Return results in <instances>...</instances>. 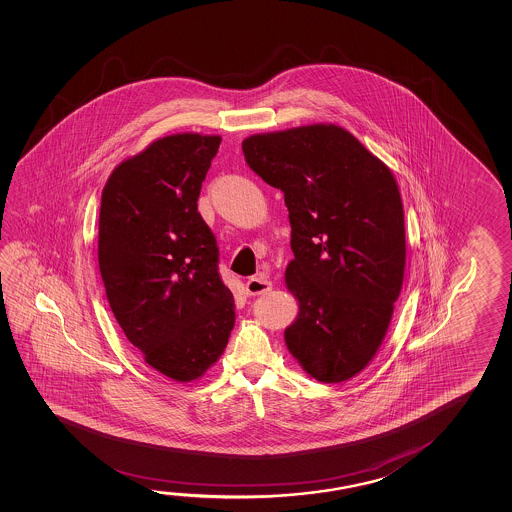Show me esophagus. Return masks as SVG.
I'll return each mask as SVG.
<instances>
[{
  "mask_svg": "<svg viewBox=\"0 0 512 512\" xmlns=\"http://www.w3.org/2000/svg\"><path fill=\"white\" fill-rule=\"evenodd\" d=\"M271 287H273V284L269 282L268 278L264 275H257V277H252L246 282V293L250 296H259V294H266L271 291Z\"/></svg>",
  "mask_w": 512,
  "mask_h": 512,
  "instance_id": "esophagus-1",
  "label": "esophagus"
}]
</instances>
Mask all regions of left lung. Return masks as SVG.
<instances>
[{
  "label": "left lung",
  "instance_id": "1",
  "mask_svg": "<svg viewBox=\"0 0 512 512\" xmlns=\"http://www.w3.org/2000/svg\"><path fill=\"white\" fill-rule=\"evenodd\" d=\"M243 153L289 210L285 284L300 312L285 344L310 377L348 380L377 353L402 291L405 225L393 173L336 125L252 135Z\"/></svg>",
  "mask_w": 512,
  "mask_h": 512
}]
</instances>
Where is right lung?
<instances>
[{"mask_svg": "<svg viewBox=\"0 0 512 512\" xmlns=\"http://www.w3.org/2000/svg\"><path fill=\"white\" fill-rule=\"evenodd\" d=\"M219 135L176 134L112 171L101 194L98 262L110 309L144 361L191 382L218 361L234 296L198 196Z\"/></svg>", "mask_w": 512, "mask_h": 512, "instance_id": "1", "label": "right lung"}]
</instances>
